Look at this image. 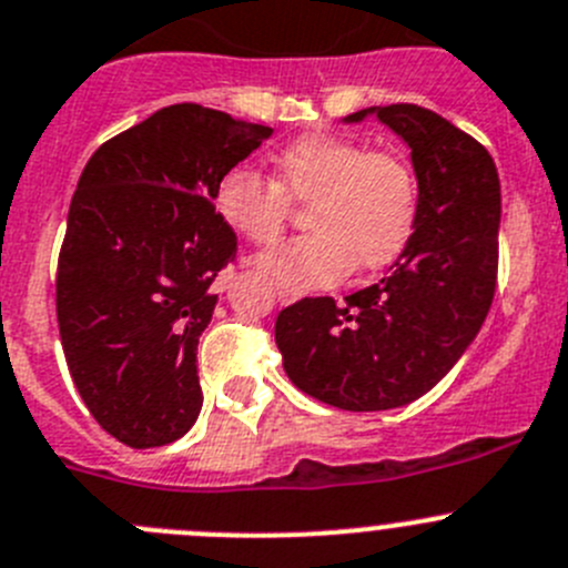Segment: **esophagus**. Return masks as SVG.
Listing matches in <instances>:
<instances>
[{
  "instance_id": "esophagus-1",
  "label": "esophagus",
  "mask_w": 568,
  "mask_h": 568,
  "mask_svg": "<svg viewBox=\"0 0 568 568\" xmlns=\"http://www.w3.org/2000/svg\"><path fill=\"white\" fill-rule=\"evenodd\" d=\"M290 298H293L290 293H278V301H290Z\"/></svg>"
}]
</instances>
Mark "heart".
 <instances>
[{"label": "heart", "instance_id": "obj_1", "mask_svg": "<svg viewBox=\"0 0 568 568\" xmlns=\"http://www.w3.org/2000/svg\"><path fill=\"white\" fill-rule=\"evenodd\" d=\"M273 181L236 166L217 183V212L253 245H273L290 200L306 203L310 234L258 256L256 267L287 293L326 287L348 267L390 264L418 223V178L393 150L315 133L275 155Z\"/></svg>", "mask_w": 568, "mask_h": 568}]
</instances>
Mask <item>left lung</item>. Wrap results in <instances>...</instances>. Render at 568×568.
Instances as JSON below:
<instances>
[{"label":"left lung","instance_id":"left-lung-1","mask_svg":"<svg viewBox=\"0 0 568 568\" xmlns=\"http://www.w3.org/2000/svg\"><path fill=\"white\" fill-rule=\"evenodd\" d=\"M413 150L418 223L390 273L334 298H301L275 317L290 382L351 413L404 407L455 368L477 337L499 270V175L488 150L409 102L365 108Z\"/></svg>","mask_w":568,"mask_h":568}]
</instances>
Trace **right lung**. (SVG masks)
Segmentation results:
<instances>
[{
  "label": "right lung",
  "instance_id": "1",
  "mask_svg": "<svg viewBox=\"0 0 568 568\" xmlns=\"http://www.w3.org/2000/svg\"><path fill=\"white\" fill-rule=\"evenodd\" d=\"M270 128L178 102L97 148L69 206L55 310L69 374L97 424L131 449L192 429L212 284L236 262L220 178Z\"/></svg>",
  "mask_w": 568,
  "mask_h": 568
}]
</instances>
